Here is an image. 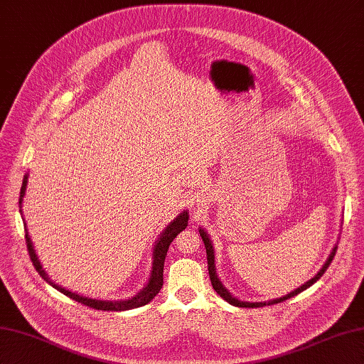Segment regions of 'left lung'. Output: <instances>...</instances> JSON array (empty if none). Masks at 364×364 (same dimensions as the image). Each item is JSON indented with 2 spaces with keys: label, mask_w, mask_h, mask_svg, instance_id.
Listing matches in <instances>:
<instances>
[{
  "label": "left lung",
  "mask_w": 364,
  "mask_h": 364,
  "mask_svg": "<svg viewBox=\"0 0 364 364\" xmlns=\"http://www.w3.org/2000/svg\"><path fill=\"white\" fill-rule=\"evenodd\" d=\"M198 232H200L201 239H203V243H205V248H206V256H208V269H209V277H210V284H213V289L217 291V294H220V296H222L226 302H230L231 306H235V307H248V309H252V307L273 306V304H279V302H282V301H287V299H290V298H293V296H296L298 293H301V291H304L306 289H309L310 285H314V284L318 281V279L326 273V269L328 268V265H331V262L333 260V257H335V252H336V247H335V248L332 250V252H331V256H328V259L326 260V264L323 265V268H321L319 272H318V274L311 277L309 282H306L304 285H301L299 289H296L294 291H291V293H289V294H285V296H282V298H276V299L267 301V302H248V301H240V299H237V298H234L232 294L225 289V285L220 282V279H218V276H217V273H215V264H214V247H213V243H210L209 235L205 232V230H201V228L198 230Z\"/></svg>",
  "instance_id": "1"
}]
</instances>
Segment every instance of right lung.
<instances>
[{
    "label": "right lung",
    "mask_w": 364,
    "mask_h": 364,
    "mask_svg": "<svg viewBox=\"0 0 364 364\" xmlns=\"http://www.w3.org/2000/svg\"><path fill=\"white\" fill-rule=\"evenodd\" d=\"M26 186H28V175H24L23 178V186H21V191H20V205L23 203V197H24V192H26ZM21 213V209H20ZM188 220H189V213L188 210H183V213L175 218L173 222L168 223L166 226V230L159 235V239L156 240V245L154 248V264H151V273H150V279L147 285L144 287V289L138 293L134 294L133 298L130 299H121V301H102V299H92V298H87V296H80L77 293H73L66 289H62V287H58L55 282L50 281L48 277V274L45 273L43 267L40 265V260L36 255V250H33V245L32 240L29 237V232H26V245H28V251H29V257L33 264V268L37 269L38 274L45 279V281L50 285L54 287L55 290H58L60 293L66 294L68 298H71L74 301H77L83 306L91 307V309H96V310H105V311H122V310H130V309H138L146 306L151 299H154L156 294L159 293V290L163 289V269H164V260L167 256V250H168V245L173 242V239L178 235L183 230H186V226H188ZM26 226V225H24Z\"/></svg>",
    "instance_id": "obj_1"
}]
</instances>
